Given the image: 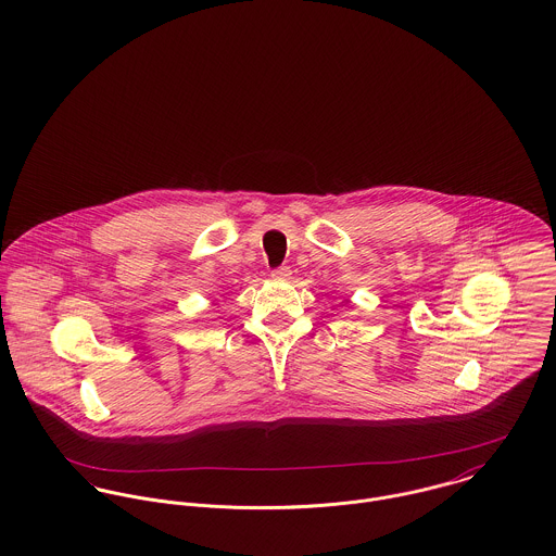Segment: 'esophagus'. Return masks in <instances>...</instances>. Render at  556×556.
I'll list each match as a JSON object with an SVG mask.
<instances>
[{
    "label": "esophagus",
    "mask_w": 556,
    "mask_h": 556,
    "mask_svg": "<svg viewBox=\"0 0 556 556\" xmlns=\"http://www.w3.org/2000/svg\"><path fill=\"white\" fill-rule=\"evenodd\" d=\"M290 275H292L290 266H279V268H275V270L270 273V277H273L275 281H286V279H290Z\"/></svg>",
    "instance_id": "1"
}]
</instances>
